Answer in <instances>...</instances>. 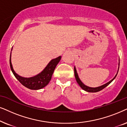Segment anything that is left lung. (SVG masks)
Segmentation results:
<instances>
[{
  "label": "left lung",
  "instance_id": "obj_1",
  "mask_svg": "<svg viewBox=\"0 0 127 127\" xmlns=\"http://www.w3.org/2000/svg\"><path fill=\"white\" fill-rule=\"evenodd\" d=\"M119 65H120V60H119ZM119 69H118V71H119ZM118 71H117V73H118ZM117 73L116 75H115V77L111 79V81H110L109 82H108L107 83L104 84V85H103L102 86H100V87H98L96 88H91V87H88V86H86L85 85H84V84L82 83V82H81V81L80 80V79H79L78 75L75 67H74V75H75V77L76 81H77V83L79 84V85L80 86V87L81 88H82V89H84V91H87V92H97L101 90H102L103 89H104V88L109 85V84H110L113 80H114V79H115V78L116 77L117 75Z\"/></svg>",
  "mask_w": 127,
  "mask_h": 127
}]
</instances>
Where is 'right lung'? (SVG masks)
Masks as SVG:
<instances>
[{"label":"right lung","instance_id":"1","mask_svg":"<svg viewBox=\"0 0 127 127\" xmlns=\"http://www.w3.org/2000/svg\"><path fill=\"white\" fill-rule=\"evenodd\" d=\"M12 50V49H11ZM61 60V56H59L57 58L54 59L49 63L45 69L38 75L34 77L30 78H24L18 75L13 70L12 64L11 62V53L10 57V65L11 71L13 72L15 77L18 79V81L22 85L24 86L27 88L32 89V90H38L44 88L49 83L51 80L52 76L53 75L54 70Z\"/></svg>","mask_w":127,"mask_h":127}]
</instances>
